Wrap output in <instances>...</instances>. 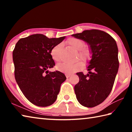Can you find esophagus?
<instances>
[{"instance_id": "obj_1", "label": "esophagus", "mask_w": 132, "mask_h": 132, "mask_svg": "<svg viewBox=\"0 0 132 132\" xmlns=\"http://www.w3.org/2000/svg\"><path fill=\"white\" fill-rule=\"evenodd\" d=\"M65 75H66V78H69V77H70V76H71V75H70V74H68V73H66Z\"/></svg>"}]
</instances>
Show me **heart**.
Masks as SVG:
<instances>
[{"instance_id": "1", "label": "heart", "mask_w": 132, "mask_h": 132, "mask_svg": "<svg viewBox=\"0 0 132 132\" xmlns=\"http://www.w3.org/2000/svg\"><path fill=\"white\" fill-rule=\"evenodd\" d=\"M69 45L72 47L74 50L79 51L78 56L80 59L84 61H87L90 57V52L88 48H82L83 46V42L81 39L76 38H71L67 41ZM61 48V45L58 44L53 47L51 52V55L55 61H60L59 51ZM82 64L80 62H77L75 63H60L56 65L57 70L65 71L68 73L75 72L81 68Z\"/></svg>"}]
</instances>
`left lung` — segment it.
I'll return each mask as SVG.
<instances>
[{
    "instance_id": "obj_1",
    "label": "left lung",
    "mask_w": 132,
    "mask_h": 132,
    "mask_svg": "<svg viewBox=\"0 0 132 132\" xmlns=\"http://www.w3.org/2000/svg\"><path fill=\"white\" fill-rule=\"evenodd\" d=\"M71 36L86 42L91 53L88 73H76L79 82L75 91L80 104L92 108L102 103L112 89L119 68L117 42L108 33L98 30H85Z\"/></svg>"
}]
</instances>
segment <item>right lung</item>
<instances>
[{
  "label": "right lung",
  "mask_w": 132,
  "mask_h": 132,
  "mask_svg": "<svg viewBox=\"0 0 132 132\" xmlns=\"http://www.w3.org/2000/svg\"><path fill=\"white\" fill-rule=\"evenodd\" d=\"M64 38L37 34L21 38L15 44L13 52L15 81L27 99L35 105L54 103L66 79L63 73L48 70L55 66L51 50Z\"/></svg>",
  "instance_id": "add662e5"
}]
</instances>
